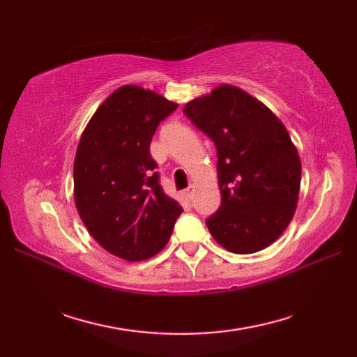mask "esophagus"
I'll return each instance as SVG.
<instances>
[{"instance_id":"obj_1","label":"esophagus","mask_w":357,"mask_h":357,"mask_svg":"<svg viewBox=\"0 0 357 357\" xmlns=\"http://www.w3.org/2000/svg\"><path fill=\"white\" fill-rule=\"evenodd\" d=\"M193 193H195V185H188L185 190H184V195L187 196L188 199H192L193 198Z\"/></svg>"}]
</instances>
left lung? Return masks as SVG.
I'll return each mask as SVG.
<instances>
[{"instance_id": "1", "label": "left lung", "mask_w": 357, "mask_h": 357, "mask_svg": "<svg viewBox=\"0 0 357 357\" xmlns=\"http://www.w3.org/2000/svg\"><path fill=\"white\" fill-rule=\"evenodd\" d=\"M213 139L222 204L206 224L231 253H256L291 222L301 190V158L275 113L236 86L219 84L184 105Z\"/></svg>"}]
</instances>
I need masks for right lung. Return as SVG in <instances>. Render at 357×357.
<instances>
[{
	"instance_id": "1",
	"label": "right lung",
	"mask_w": 357,
	"mask_h": 357,
	"mask_svg": "<svg viewBox=\"0 0 357 357\" xmlns=\"http://www.w3.org/2000/svg\"><path fill=\"white\" fill-rule=\"evenodd\" d=\"M178 104L126 84L105 98L82 132L73 162L81 221L109 253L146 261L165 247L183 207L159 185L150 142Z\"/></svg>"
}]
</instances>
